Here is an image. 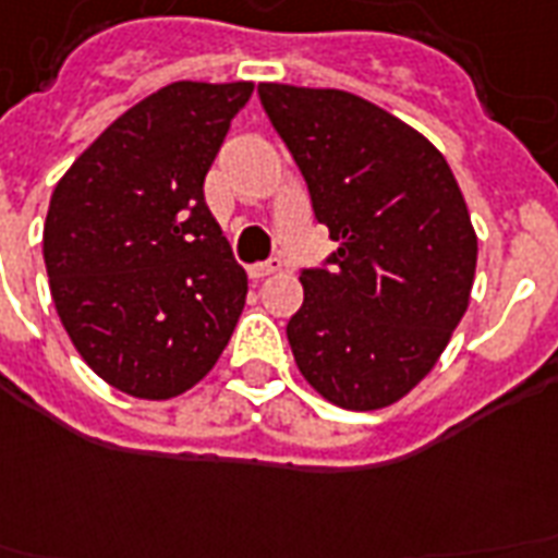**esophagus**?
Here are the masks:
<instances>
[{
    "mask_svg": "<svg viewBox=\"0 0 558 558\" xmlns=\"http://www.w3.org/2000/svg\"><path fill=\"white\" fill-rule=\"evenodd\" d=\"M275 271H280V259H268V263H257V266L247 268V275L254 280L268 278V275H275Z\"/></svg>",
    "mask_w": 558,
    "mask_h": 558,
    "instance_id": "obj_1",
    "label": "esophagus"
}]
</instances>
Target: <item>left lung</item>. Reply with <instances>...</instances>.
Returning <instances> with one entry per match:
<instances>
[{"label": "left lung", "instance_id": "obj_1", "mask_svg": "<svg viewBox=\"0 0 558 558\" xmlns=\"http://www.w3.org/2000/svg\"><path fill=\"white\" fill-rule=\"evenodd\" d=\"M259 100L337 242L287 325L313 390L378 411L423 381L470 304L476 230L444 153L357 94L263 82Z\"/></svg>", "mask_w": 558, "mask_h": 558}]
</instances>
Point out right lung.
Segmentation results:
<instances>
[{
  "label": "right lung",
  "instance_id": "obj_1",
  "mask_svg": "<svg viewBox=\"0 0 558 558\" xmlns=\"http://www.w3.org/2000/svg\"><path fill=\"white\" fill-rule=\"evenodd\" d=\"M254 82H171L80 153L49 197L44 263L64 331L102 381L165 402L230 342L247 295L204 180Z\"/></svg>",
  "mask_w": 558,
  "mask_h": 558
}]
</instances>
